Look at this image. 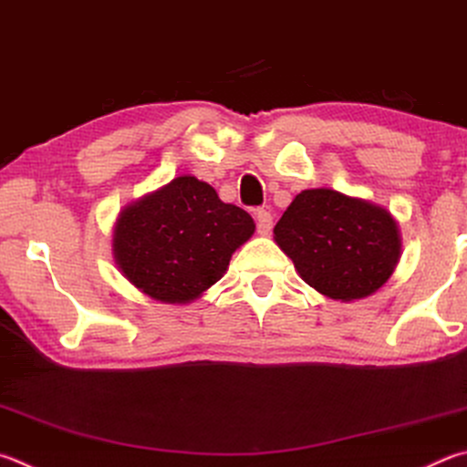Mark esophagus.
<instances>
[{
	"mask_svg": "<svg viewBox=\"0 0 467 467\" xmlns=\"http://www.w3.org/2000/svg\"><path fill=\"white\" fill-rule=\"evenodd\" d=\"M255 223H257V233L261 236H267L271 226H274V216L269 214L267 210H257L255 212Z\"/></svg>",
	"mask_w": 467,
	"mask_h": 467,
	"instance_id": "34e87169",
	"label": "esophagus"
}]
</instances>
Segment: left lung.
<instances>
[{
	"instance_id": "8db88e82",
	"label": "left lung",
	"mask_w": 467,
	"mask_h": 467,
	"mask_svg": "<svg viewBox=\"0 0 467 467\" xmlns=\"http://www.w3.org/2000/svg\"><path fill=\"white\" fill-rule=\"evenodd\" d=\"M274 241L304 282L341 302L376 294L402 255L392 212L330 188L300 192L275 224Z\"/></svg>"
}]
</instances>
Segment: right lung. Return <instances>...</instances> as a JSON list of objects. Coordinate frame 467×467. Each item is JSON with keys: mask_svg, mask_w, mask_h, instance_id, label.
Segmentation results:
<instances>
[{"mask_svg": "<svg viewBox=\"0 0 467 467\" xmlns=\"http://www.w3.org/2000/svg\"><path fill=\"white\" fill-rule=\"evenodd\" d=\"M253 233L255 223L243 208L226 204L198 177L180 175L120 210L112 255L126 282L150 300L190 304L226 274Z\"/></svg>", "mask_w": 467, "mask_h": 467, "instance_id": "right-lung-1", "label": "right lung"}]
</instances>
